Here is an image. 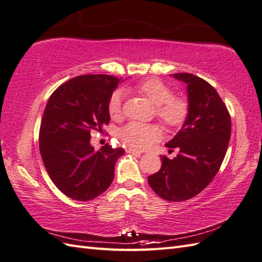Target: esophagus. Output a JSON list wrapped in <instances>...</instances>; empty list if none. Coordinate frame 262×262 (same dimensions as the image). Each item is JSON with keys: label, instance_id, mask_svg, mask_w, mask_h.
<instances>
[{"label": "esophagus", "instance_id": "esophagus-1", "mask_svg": "<svg viewBox=\"0 0 262 262\" xmlns=\"http://www.w3.org/2000/svg\"><path fill=\"white\" fill-rule=\"evenodd\" d=\"M126 151H127V153H130V154H137V155L142 154L139 150H137V149H135V148H130V147L126 148Z\"/></svg>", "mask_w": 262, "mask_h": 262}]
</instances>
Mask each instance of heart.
Segmentation results:
<instances>
[{"label":"heart","mask_w":262,"mask_h":262,"mask_svg":"<svg viewBox=\"0 0 262 262\" xmlns=\"http://www.w3.org/2000/svg\"><path fill=\"white\" fill-rule=\"evenodd\" d=\"M137 91L144 95L155 106V116L168 128H176L183 125L188 115V103L181 97H174L173 91L165 83L149 79L137 86ZM123 91L116 90L108 101V113L113 118L121 115ZM160 129L155 125L139 124L136 121L123 126L119 130L121 141L130 147L142 149L160 138Z\"/></svg>","instance_id":"heart-1"}]
</instances>
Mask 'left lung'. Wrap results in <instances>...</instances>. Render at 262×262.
<instances>
[{"mask_svg": "<svg viewBox=\"0 0 262 262\" xmlns=\"http://www.w3.org/2000/svg\"><path fill=\"white\" fill-rule=\"evenodd\" d=\"M187 84L188 115L166 147L178 148L173 160L161 156L162 167L148 184L164 200L180 202L202 192L214 179L226 156L231 117L216 90L192 74H174Z\"/></svg>", "mask_w": 262, "mask_h": 262, "instance_id": "left-lung-1", "label": "left lung"}]
</instances>
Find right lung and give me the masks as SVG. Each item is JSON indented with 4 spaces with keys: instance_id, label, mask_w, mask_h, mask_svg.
Returning <instances> with one entry per match:
<instances>
[{
    "instance_id": "1",
    "label": "right lung",
    "mask_w": 262,
    "mask_h": 262,
    "mask_svg": "<svg viewBox=\"0 0 262 262\" xmlns=\"http://www.w3.org/2000/svg\"><path fill=\"white\" fill-rule=\"evenodd\" d=\"M121 79L84 75L70 79L50 96L42 116L39 147L50 179L64 195L90 201L111 186L124 148L108 144L96 150L90 133L109 124L108 101Z\"/></svg>"
}]
</instances>
